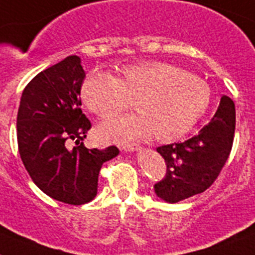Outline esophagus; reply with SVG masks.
<instances>
[{
    "mask_svg": "<svg viewBox=\"0 0 255 255\" xmlns=\"http://www.w3.org/2000/svg\"><path fill=\"white\" fill-rule=\"evenodd\" d=\"M138 149H140V145L134 144V142H129V144L122 145V150L124 151H133V150H138Z\"/></svg>",
    "mask_w": 255,
    "mask_h": 255,
    "instance_id": "34e87169",
    "label": "esophagus"
}]
</instances>
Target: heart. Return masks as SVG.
<instances>
[{
    "instance_id": "heart-1",
    "label": "heart",
    "mask_w": 255,
    "mask_h": 255,
    "mask_svg": "<svg viewBox=\"0 0 255 255\" xmlns=\"http://www.w3.org/2000/svg\"><path fill=\"white\" fill-rule=\"evenodd\" d=\"M81 98L92 113L109 119L134 102L138 114L118 118L98 128L102 138L124 141L153 134L159 141L181 137L192 129L210 104L205 81L166 63L149 61L124 66L119 78L93 71L81 85Z\"/></svg>"
}]
</instances>
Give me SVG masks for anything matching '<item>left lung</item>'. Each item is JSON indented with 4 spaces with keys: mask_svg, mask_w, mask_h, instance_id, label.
Listing matches in <instances>:
<instances>
[{
    "mask_svg": "<svg viewBox=\"0 0 255 255\" xmlns=\"http://www.w3.org/2000/svg\"><path fill=\"white\" fill-rule=\"evenodd\" d=\"M235 127V104L223 96L215 115L200 133L184 142L157 147L166 163V175L154 185L157 196L175 204L210 188L230 157Z\"/></svg>",
    "mask_w": 255,
    "mask_h": 255,
    "instance_id": "obj_1",
    "label": "left lung"
}]
</instances>
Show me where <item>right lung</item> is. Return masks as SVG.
I'll list each match as a JSON object with an SVG mask.
<instances>
[{"label": "right lung", "instance_id": "obj_1", "mask_svg": "<svg viewBox=\"0 0 255 255\" xmlns=\"http://www.w3.org/2000/svg\"><path fill=\"white\" fill-rule=\"evenodd\" d=\"M84 78L78 55L46 68L24 88L16 118L25 170L45 194L68 205L95 198L102 164L119 153L114 145L100 150L83 144L92 127L80 109Z\"/></svg>", "mask_w": 255, "mask_h": 255}]
</instances>
